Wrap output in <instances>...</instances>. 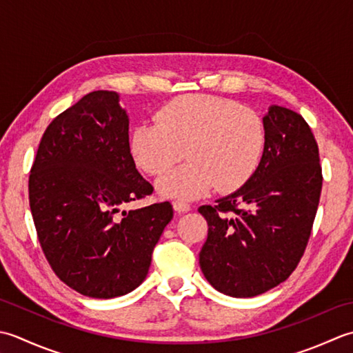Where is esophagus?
Listing matches in <instances>:
<instances>
[{
    "mask_svg": "<svg viewBox=\"0 0 353 353\" xmlns=\"http://www.w3.org/2000/svg\"><path fill=\"white\" fill-rule=\"evenodd\" d=\"M172 205H174V210L178 212V213H185V212L190 210V204L185 203V201L176 199V201H174V203H172Z\"/></svg>",
    "mask_w": 353,
    "mask_h": 353,
    "instance_id": "esophagus-1",
    "label": "esophagus"
}]
</instances>
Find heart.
<instances>
[{
    "label": "heart",
    "mask_w": 353,
    "mask_h": 353,
    "mask_svg": "<svg viewBox=\"0 0 353 353\" xmlns=\"http://www.w3.org/2000/svg\"><path fill=\"white\" fill-rule=\"evenodd\" d=\"M155 121L137 125L129 148L137 166L152 176L166 174L185 154L189 161L158 181L164 195L196 198L213 185L233 192L261 164L267 143L263 119L232 99L179 96L157 111Z\"/></svg>",
    "instance_id": "obj_1"
}]
</instances>
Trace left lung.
Listing matches in <instances>:
<instances>
[{"instance_id": "8db88e82", "label": "left lung", "mask_w": 353, "mask_h": 353, "mask_svg": "<svg viewBox=\"0 0 353 353\" xmlns=\"http://www.w3.org/2000/svg\"><path fill=\"white\" fill-rule=\"evenodd\" d=\"M256 174L214 205H201L208 234L199 265L230 297H254L292 274L317 214L323 174L319 145L300 114L271 106Z\"/></svg>"}]
</instances>
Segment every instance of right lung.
Returning a JSON list of instances; mask_svg holds the SVG:
<instances>
[{
    "instance_id": "1",
    "label": "right lung",
    "mask_w": 353,
    "mask_h": 353,
    "mask_svg": "<svg viewBox=\"0 0 353 353\" xmlns=\"http://www.w3.org/2000/svg\"><path fill=\"white\" fill-rule=\"evenodd\" d=\"M129 120L114 91H92L54 117L28 176L41 248L63 283L92 299H112L146 279L172 204L121 210L154 187L135 169Z\"/></svg>"
}]
</instances>
